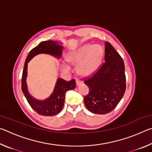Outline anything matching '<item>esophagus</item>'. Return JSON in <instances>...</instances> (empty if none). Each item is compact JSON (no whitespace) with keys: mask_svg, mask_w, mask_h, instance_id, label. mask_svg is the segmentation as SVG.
Listing matches in <instances>:
<instances>
[{"mask_svg":"<svg viewBox=\"0 0 152 152\" xmlns=\"http://www.w3.org/2000/svg\"><path fill=\"white\" fill-rule=\"evenodd\" d=\"M82 84V81L80 80L79 79H76V86H80Z\"/></svg>","mask_w":152,"mask_h":152,"instance_id":"obj_1","label":"esophagus"}]
</instances>
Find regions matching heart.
<instances>
[{"label": "heart", "mask_w": 152, "mask_h": 152, "mask_svg": "<svg viewBox=\"0 0 152 152\" xmlns=\"http://www.w3.org/2000/svg\"><path fill=\"white\" fill-rule=\"evenodd\" d=\"M103 54V49L101 45L88 43L69 52L67 55V60L77 64V71L81 75L89 76L96 71ZM61 66L65 71L71 70L68 63L61 62Z\"/></svg>", "instance_id": "1"}]
</instances>
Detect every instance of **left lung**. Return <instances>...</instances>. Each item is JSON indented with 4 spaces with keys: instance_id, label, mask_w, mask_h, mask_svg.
<instances>
[{
    "instance_id": "8db88e82",
    "label": "left lung",
    "mask_w": 152,
    "mask_h": 152,
    "mask_svg": "<svg viewBox=\"0 0 152 152\" xmlns=\"http://www.w3.org/2000/svg\"><path fill=\"white\" fill-rule=\"evenodd\" d=\"M104 62L92 76L84 78L89 93L84 102L89 111L104 115L117 107L126 89L125 65L122 58L108 42H105Z\"/></svg>"
}]
</instances>
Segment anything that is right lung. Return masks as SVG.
Returning <instances> with one entry per match:
<instances>
[{"label":"right lung","instance_id":"1","mask_svg":"<svg viewBox=\"0 0 152 152\" xmlns=\"http://www.w3.org/2000/svg\"><path fill=\"white\" fill-rule=\"evenodd\" d=\"M62 45H59L58 43L51 40L45 41L32 49L25 60L21 79L22 91L32 109L43 116H53L60 113L64 104L66 92L76 88V81L72 79L67 82L62 78H58L53 92L50 96L43 101H39L32 97L28 92L26 83L27 64L34 56L40 53H47L60 58L62 54Z\"/></svg>","mask_w":152,"mask_h":152}]
</instances>
